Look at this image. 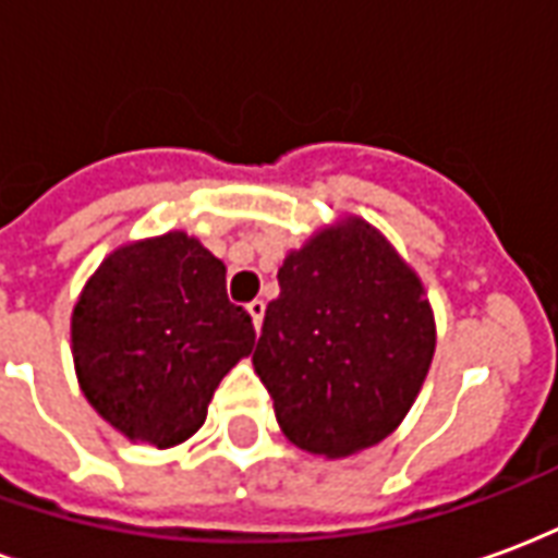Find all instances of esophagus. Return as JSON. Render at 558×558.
Instances as JSON below:
<instances>
[{
  "mask_svg": "<svg viewBox=\"0 0 558 558\" xmlns=\"http://www.w3.org/2000/svg\"><path fill=\"white\" fill-rule=\"evenodd\" d=\"M247 314L254 316V326H263V316H266V302L263 299H254V302L247 304Z\"/></svg>",
  "mask_w": 558,
  "mask_h": 558,
  "instance_id": "obj_1",
  "label": "esophagus"
}]
</instances>
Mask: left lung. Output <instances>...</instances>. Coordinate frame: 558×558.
Masks as SVG:
<instances>
[{"instance_id":"1","label":"left lung","mask_w":558,"mask_h":558,"mask_svg":"<svg viewBox=\"0 0 558 558\" xmlns=\"http://www.w3.org/2000/svg\"><path fill=\"white\" fill-rule=\"evenodd\" d=\"M278 283L254 367L280 430L326 457L383 442L410 412L436 347L415 271L352 218L287 256Z\"/></svg>"}]
</instances>
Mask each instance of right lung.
Here are the masks:
<instances>
[{
  "label": "right lung",
  "instance_id": "1",
  "mask_svg": "<svg viewBox=\"0 0 558 558\" xmlns=\"http://www.w3.org/2000/svg\"><path fill=\"white\" fill-rule=\"evenodd\" d=\"M83 395L134 442H184L211 395L256 340L227 299V268L184 232L104 259L71 319Z\"/></svg>",
  "mask_w": 558,
  "mask_h": 558
}]
</instances>
